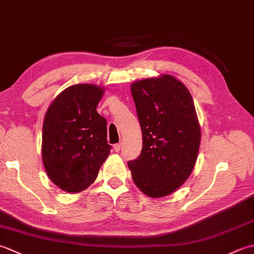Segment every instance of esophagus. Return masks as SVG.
<instances>
[{"label":"esophagus","mask_w":254,"mask_h":254,"mask_svg":"<svg viewBox=\"0 0 254 254\" xmlns=\"http://www.w3.org/2000/svg\"><path fill=\"white\" fill-rule=\"evenodd\" d=\"M113 149H115V152H116V153H119V152H120V149H121V143H118V144H115V145H113Z\"/></svg>","instance_id":"esophagus-1"}]
</instances>
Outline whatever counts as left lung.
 Here are the masks:
<instances>
[{
  "instance_id": "8db88e82",
  "label": "left lung",
  "mask_w": 254,
  "mask_h": 254,
  "mask_svg": "<svg viewBox=\"0 0 254 254\" xmlns=\"http://www.w3.org/2000/svg\"><path fill=\"white\" fill-rule=\"evenodd\" d=\"M131 93L143 135L141 155L127 163L134 183L147 196L169 195L196 163L201 128L192 96L168 74L134 82Z\"/></svg>"
}]
</instances>
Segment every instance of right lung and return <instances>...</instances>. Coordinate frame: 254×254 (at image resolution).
Wrapping results in <instances>:
<instances>
[{
  "label": "right lung",
  "instance_id": "add662e5",
  "mask_svg": "<svg viewBox=\"0 0 254 254\" xmlns=\"http://www.w3.org/2000/svg\"><path fill=\"white\" fill-rule=\"evenodd\" d=\"M104 88L77 84L51 102L42 127V161L61 190L77 193L93 183L110 154L107 121L96 111Z\"/></svg>",
  "mask_w": 254,
  "mask_h": 254
}]
</instances>
